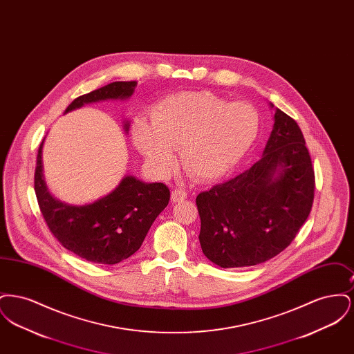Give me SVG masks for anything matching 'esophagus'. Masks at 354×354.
<instances>
[{"mask_svg": "<svg viewBox=\"0 0 354 354\" xmlns=\"http://www.w3.org/2000/svg\"><path fill=\"white\" fill-rule=\"evenodd\" d=\"M187 198V192L182 191V189H174L172 194H171V202L178 203L185 201Z\"/></svg>", "mask_w": 354, "mask_h": 354, "instance_id": "esophagus-1", "label": "esophagus"}]
</instances>
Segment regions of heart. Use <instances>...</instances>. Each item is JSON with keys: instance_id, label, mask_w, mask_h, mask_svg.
<instances>
[{"instance_id": "obj_1", "label": "heart", "mask_w": 354, "mask_h": 354, "mask_svg": "<svg viewBox=\"0 0 354 354\" xmlns=\"http://www.w3.org/2000/svg\"><path fill=\"white\" fill-rule=\"evenodd\" d=\"M260 115L248 102H231L211 91H185L159 102L151 123L134 126L135 146L159 176L171 172L172 150L196 180L215 182L228 175L251 149Z\"/></svg>"}]
</instances>
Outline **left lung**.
Instances as JSON below:
<instances>
[{"label":"left lung","instance_id":"obj_1","mask_svg":"<svg viewBox=\"0 0 354 354\" xmlns=\"http://www.w3.org/2000/svg\"><path fill=\"white\" fill-rule=\"evenodd\" d=\"M270 104L274 123L261 158L196 196L203 253L221 268L252 267L284 251L312 209L315 171L303 133Z\"/></svg>","mask_w":354,"mask_h":354}]
</instances>
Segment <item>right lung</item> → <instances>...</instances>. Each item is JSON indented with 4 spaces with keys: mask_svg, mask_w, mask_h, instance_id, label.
I'll return each instance as SVG.
<instances>
[{
    "mask_svg": "<svg viewBox=\"0 0 354 354\" xmlns=\"http://www.w3.org/2000/svg\"><path fill=\"white\" fill-rule=\"evenodd\" d=\"M136 81L113 82L71 102L65 114L87 103L129 100ZM129 133L130 120L123 122ZM45 140V139H44ZM38 149L34 189L44 219L51 234L70 252L95 264H117L134 254L142 245L152 223L167 207L169 187L145 183L126 175L106 196L95 202L73 205L54 198L44 176L42 147Z\"/></svg>",
    "mask_w": 354,
    "mask_h": 354,
    "instance_id": "add662e5",
    "label": "right lung"
}]
</instances>
